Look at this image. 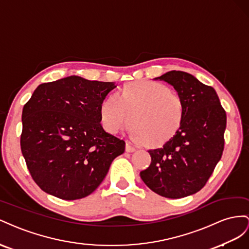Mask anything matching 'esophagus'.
<instances>
[{
	"instance_id": "obj_1",
	"label": "esophagus",
	"mask_w": 249,
	"mask_h": 249,
	"mask_svg": "<svg viewBox=\"0 0 249 249\" xmlns=\"http://www.w3.org/2000/svg\"><path fill=\"white\" fill-rule=\"evenodd\" d=\"M125 150H126V152H133V151H136V147L132 146L129 143V142H127L126 147H125Z\"/></svg>"
}]
</instances>
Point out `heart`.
I'll list each match as a JSON object with an SVG mask.
<instances>
[{
    "label": "heart",
    "mask_w": 249,
    "mask_h": 249,
    "mask_svg": "<svg viewBox=\"0 0 249 249\" xmlns=\"http://www.w3.org/2000/svg\"><path fill=\"white\" fill-rule=\"evenodd\" d=\"M183 116L180 95L150 80L125 84L117 95L104 99L100 106L101 122L108 132H121L130 121L134 134L150 146L171 139L180 128Z\"/></svg>",
    "instance_id": "heart-1"
}]
</instances>
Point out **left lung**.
Returning a JSON list of instances; mask_svg holds the SVG:
<instances>
[{
  "label": "left lung",
  "mask_w": 249,
  "mask_h": 249,
  "mask_svg": "<svg viewBox=\"0 0 249 249\" xmlns=\"http://www.w3.org/2000/svg\"><path fill=\"white\" fill-rule=\"evenodd\" d=\"M172 85L184 104L180 128L161 148L151 149V164L140 173L154 193L182 198L200 191L222 156L226 113L216 90L181 71L154 78Z\"/></svg>",
  "instance_id": "left-lung-1"
}]
</instances>
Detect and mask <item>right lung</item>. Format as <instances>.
I'll return each mask as SVG.
<instances>
[{"instance_id": "right-lung-1", "label": "right lung", "mask_w": 249, "mask_h": 249, "mask_svg": "<svg viewBox=\"0 0 249 249\" xmlns=\"http://www.w3.org/2000/svg\"><path fill=\"white\" fill-rule=\"evenodd\" d=\"M115 88V82L69 76L33 91L23 108L20 149L46 193L63 200L89 196L125 151V142L100 123V106Z\"/></svg>"}]
</instances>
